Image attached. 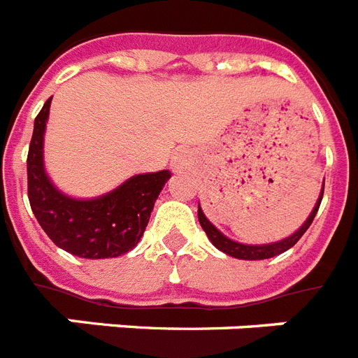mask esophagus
Here are the masks:
<instances>
[{"label":"esophagus","instance_id":"1","mask_svg":"<svg viewBox=\"0 0 358 358\" xmlns=\"http://www.w3.org/2000/svg\"><path fill=\"white\" fill-rule=\"evenodd\" d=\"M178 160H180V158H178Z\"/></svg>","mask_w":358,"mask_h":358}]
</instances>
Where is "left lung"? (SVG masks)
I'll list each match as a JSON object with an SVG mask.
<instances>
[{
  "label": "left lung",
  "mask_w": 358,
  "mask_h": 358,
  "mask_svg": "<svg viewBox=\"0 0 358 358\" xmlns=\"http://www.w3.org/2000/svg\"><path fill=\"white\" fill-rule=\"evenodd\" d=\"M322 194H324V185H322V193H320L317 206H315V209L311 211L308 220L304 222V225L296 231L295 235L287 236V238L280 240V242H275V244L245 245V244H238V242H235V240H229L227 236L222 235L220 231L216 229L211 222L207 220L206 215H203L202 209H200V206H198V220H200V225H202V229L206 231V235L209 236V240L213 242V245H215L216 249L224 251L225 255H229V257H235V258H242V260H264V258H271V257H276V255L284 253V251L293 248V245L302 238V235L308 231V227L311 225V222H313L315 215H317L320 202H322Z\"/></svg>",
  "instance_id": "8db88e82"
}]
</instances>
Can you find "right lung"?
<instances>
[{"mask_svg":"<svg viewBox=\"0 0 358 358\" xmlns=\"http://www.w3.org/2000/svg\"><path fill=\"white\" fill-rule=\"evenodd\" d=\"M50 100L36 116L27 156V191L36 220L54 244L76 257L94 260L127 253L142 238L156 198L171 173L138 174L94 200H74L62 194L43 169V133Z\"/></svg>","mask_w":358,"mask_h":358,"instance_id":"right-lung-1","label":"right lung"}]
</instances>
